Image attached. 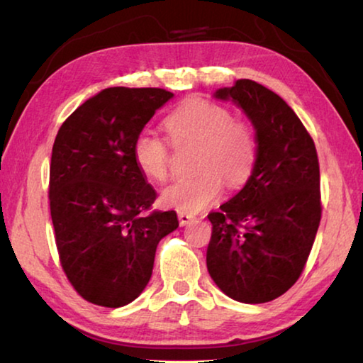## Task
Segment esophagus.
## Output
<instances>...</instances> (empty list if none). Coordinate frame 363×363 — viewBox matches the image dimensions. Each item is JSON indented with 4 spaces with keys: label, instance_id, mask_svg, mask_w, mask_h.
<instances>
[{
    "label": "esophagus",
    "instance_id": "esophagus-1",
    "mask_svg": "<svg viewBox=\"0 0 363 363\" xmlns=\"http://www.w3.org/2000/svg\"><path fill=\"white\" fill-rule=\"evenodd\" d=\"M177 219H179L181 225H187V224L192 223L195 216H192V214H189V213H179V214H177Z\"/></svg>",
    "mask_w": 363,
    "mask_h": 363
}]
</instances>
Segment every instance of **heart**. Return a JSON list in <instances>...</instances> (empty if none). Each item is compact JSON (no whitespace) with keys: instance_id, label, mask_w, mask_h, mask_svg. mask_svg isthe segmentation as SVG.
<instances>
[{"instance_id":"1","label":"heart","mask_w":363,"mask_h":363,"mask_svg":"<svg viewBox=\"0 0 363 363\" xmlns=\"http://www.w3.org/2000/svg\"><path fill=\"white\" fill-rule=\"evenodd\" d=\"M164 128L176 147L195 145L194 179H181L162 192V203L181 213H199L223 192V180L238 186L251 173L256 160V136L247 121L233 118L224 106L201 97H190L176 107ZM133 158L147 179L163 182L169 174V149L152 131H140L133 143Z\"/></svg>"}]
</instances>
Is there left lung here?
<instances>
[{
	"instance_id": "left-lung-1",
	"label": "left lung",
	"mask_w": 363,
	"mask_h": 363,
	"mask_svg": "<svg viewBox=\"0 0 363 363\" xmlns=\"http://www.w3.org/2000/svg\"><path fill=\"white\" fill-rule=\"evenodd\" d=\"M214 97L243 108L257 145L245 187L208 214V272L229 298L269 303L296 284L320 224L315 144L293 108L253 79H237Z\"/></svg>"
}]
</instances>
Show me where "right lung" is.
<instances>
[{
	"label": "right lung",
	"instance_id": "right-lung-1",
	"mask_svg": "<svg viewBox=\"0 0 363 363\" xmlns=\"http://www.w3.org/2000/svg\"><path fill=\"white\" fill-rule=\"evenodd\" d=\"M173 93L102 89L67 118L52 145L49 206L60 266L88 303L121 307L152 277L157 245L177 229L174 211H150L157 192L133 143Z\"/></svg>",
	"mask_w": 363,
	"mask_h": 363
}]
</instances>
